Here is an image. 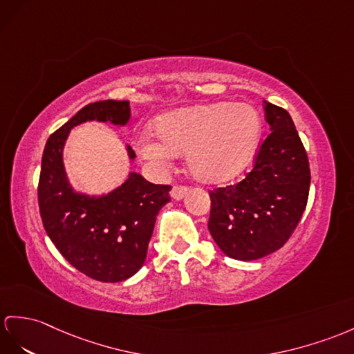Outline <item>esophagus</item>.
Returning a JSON list of instances; mask_svg holds the SVG:
<instances>
[{
  "label": "esophagus",
  "instance_id": "obj_1",
  "mask_svg": "<svg viewBox=\"0 0 354 354\" xmlns=\"http://www.w3.org/2000/svg\"><path fill=\"white\" fill-rule=\"evenodd\" d=\"M187 186H183V185H176L174 187H172L171 191V196L174 198V200H182V198L187 194Z\"/></svg>",
  "mask_w": 354,
  "mask_h": 354
}]
</instances>
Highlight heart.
<instances>
[{"instance_id":"obj_1","label":"heart","mask_w":354,"mask_h":354,"mask_svg":"<svg viewBox=\"0 0 354 354\" xmlns=\"http://www.w3.org/2000/svg\"><path fill=\"white\" fill-rule=\"evenodd\" d=\"M156 132L136 136L140 156L156 172H167L186 153L192 174L207 183H223L242 172L260 142L263 123L248 103L216 102L180 108L160 115Z\"/></svg>"}]
</instances>
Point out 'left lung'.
<instances>
[{
  "instance_id": "1",
  "label": "left lung",
  "mask_w": 354,
  "mask_h": 354,
  "mask_svg": "<svg viewBox=\"0 0 354 354\" xmlns=\"http://www.w3.org/2000/svg\"><path fill=\"white\" fill-rule=\"evenodd\" d=\"M270 133L260 144L252 171L210 195L209 231L234 260H258L288 242L306 209L311 171L288 112L264 100Z\"/></svg>"
}]
</instances>
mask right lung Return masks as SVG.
<instances>
[{
    "mask_svg": "<svg viewBox=\"0 0 354 354\" xmlns=\"http://www.w3.org/2000/svg\"><path fill=\"white\" fill-rule=\"evenodd\" d=\"M127 100H99L77 111L48 138L37 187L39 210L49 239L75 269L100 282H120L141 269L154 222L169 203V185H153L131 172L105 196L76 194L63 168V147L71 129L88 120L126 124ZM129 156L135 158L132 149Z\"/></svg>",
    "mask_w": 354,
    "mask_h": 354,
    "instance_id": "right-lung-1",
    "label": "right lung"
}]
</instances>
